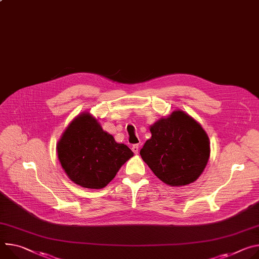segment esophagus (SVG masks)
<instances>
[{"label": "esophagus", "mask_w": 259, "mask_h": 259, "mask_svg": "<svg viewBox=\"0 0 259 259\" xmlns=\"http://www.w3.org/2000/svg\"><path fill=\"white\" fill-rule=\"evenodd\" d=\"M132 151H133V153L134 154H138V152H139V146L138 145H133L132 146Z\"/></svg>", "instance_id": "1"}]
</instances>
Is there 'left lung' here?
<instances>
[{"label": "left lung", "mask_w": 259, "mask_h": 259, "mask_svg": "<svg viewBox=\"0 0 259 259\" xmlns=\"http://www.w3.org/2000/svg\"><path fill=\"white\" fill-rule=\"evenodd\" d=\"M140 156L155 176L169 186H186L198 179L209 158V140L193 117L175 110L150 127Z\"/></svg>", "instance_id": "left-lung-1"}]
</instances>
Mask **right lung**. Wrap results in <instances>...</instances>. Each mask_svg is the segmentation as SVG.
<instances>
[{"mask_svg": "<svg viewBox=\"0 0 259 259\" xmlns=\"http://www.w3.org/2000/svg\"><path fill=\"white\" fill-rule=\"evenodd\" d=\"M57 151L68 178L88 189L104 188L133 156L126 145L117 144L89 112L69 124Z\"/></svg>", "mask_w": 259, "mask_h": 259, "instance_id": "add662e5", "label": "right lung"}]
</instances>
